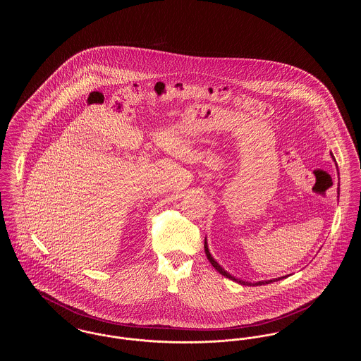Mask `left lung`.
Instances as JSON below:
<instances>
[{
	"label": "left lung",
	"instance_id": "obj_1",
	"mask_svg": "<svg viewBox=\"0 0 361 361\" xmlns=\"http://www.w3.org/2000/svg\"><path fill=\"white\" fill-rule=\"evenodd\" d=\"M330 155H331V159L334 161V164H336V168H337V173H338V166H337V162H336V158H334V155L333 153L330 152ZM338 176H340V173H338ZM337 193L340 195V187L337 188ZM204 250H206V256L208 258V261L211 262V265L221 274V275H224V277H227V279H230V280H233V281H235V283H238V284H242V286H262V284H269V283H274V281H279V280H281V279H286L287 276H283V277H276V279H272V280H261V281H256V283H250V281H245V280H240V279H237V277H234L233 275H230L227 271H224V268L216 262V259L211 256V253H209V249H208V243H207V238L204 240Z\"/></svg>",
	"mask_w": 361,
	"mask_h": 361
}]
</instances>
